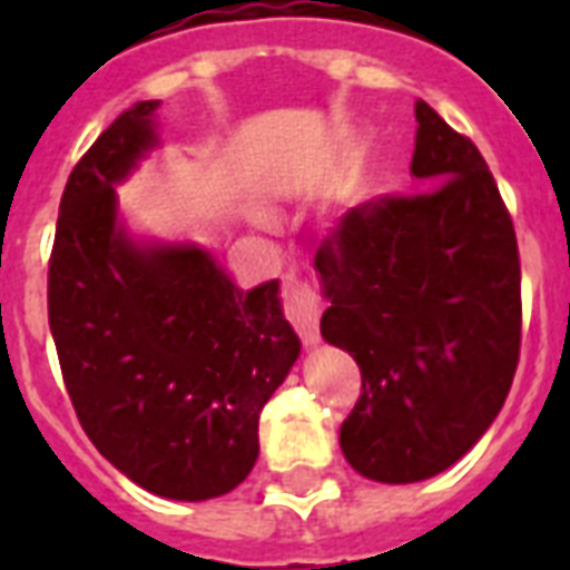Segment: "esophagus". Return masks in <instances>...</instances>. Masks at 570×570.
<instances>
[{"label": "esophagus", "instance_id": "1", "mask_svg": "<svg viewBox=\"0 0 570 570\" xmlns=\"http://www.w3.org/2000/svg\"><path fill=\"white\" fill-rule=\"evenodd\" d=\"M286 295V316L298 331V337L304 340V346H316L320 343V298L313 293V286L302 277L289 275L284 284Z\"/></svg>", "mask_w": 570, "mask_h": 570}]
</instances>
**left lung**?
<instances>
[{"instance_id": "left-lung-1", "label": "left lung", "mask_w": 570, "mask_h": 570, "mask_svg": "<svg viewBox=\"0 0 570 570\" xmlns=\"http://www.w3.org/2000/svg\"><path fill=\"white\" fill-rule=\"evenodd\" d=\"M414 115L411 177L429 191L352 209L313 263L328 298L322 337L364 375L340 450L384 485L468 455L521 355V259L500 189L470 138L429 102Z\"/></svg>"}]
</instances>
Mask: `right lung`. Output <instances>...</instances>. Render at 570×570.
<instances>
[{"mask_svg": "<svg viewBox=\"0 0 570 570\" xmlns=\"http://www.w3.org/2000/svg\"><path fill=\"white\" fill-rule=\"evenodd\" d=\"M156 111H120L67 180L49 331L94 446L150 494L200 503L250 473L259 411L302 340L277 281L245 293L197 242L129 230L118 186L163 145Z\"/></svg>", "mask_w": 570, "mask_h": 570, "instance_id": "right-lung-1", "label": "right lung"}]
</instances>
